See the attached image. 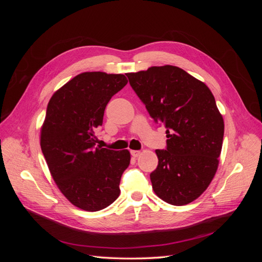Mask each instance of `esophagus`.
Segmentation results:
<instances>
[{"instance_id": "34e87169", "label": "esophagus", "mask_w": 262, "mask_h": 262, "mask_svg": "<svg viewBox=\"0 0 262 262\" xmlns=\"http://www.w3.org/2000/svg\"><path fill=\"white\" fill-rule=\"evenodd\" d=\"M131 155L133 157H139L141 155V150H131Z\"/></svg>"}]
</instances>
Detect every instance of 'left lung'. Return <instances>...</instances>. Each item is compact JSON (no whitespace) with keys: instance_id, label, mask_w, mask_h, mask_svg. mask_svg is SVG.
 Returning a JSON list of instances; mask_svg holds the SVG:
<instances>
[{"instance_id":"left-lung-1","label":"left lung","mask_w":262,"mask_h":262,"mask_svg":"<svg viewBox=\"0 0 262 262\" xmlns=\"http://www.w3.org/2000/svg\"><path fill=\"white\" fill-rule=\"evenodd\" d=\"M149 116L167 129V149H156L154 192L172 205L198 199L219 167L224 120L209 87L173 66L126 73Z\"/></svg>"}]
</instances>
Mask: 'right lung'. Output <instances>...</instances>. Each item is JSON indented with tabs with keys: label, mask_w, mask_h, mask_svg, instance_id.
Masks as SVG:
<instances>
[{
	"label": "right lung",
	"mask_w": 262,
	"mask_h": 262,
	"mask_svg": "<svg viewBox=\"0 0 262 262\" xmlns=\"http://www.w3.org/2000/svg\"><path fill=\"white\" fill-rule=\"evenodd\" d=\"M126 83L123 74L84 72L60 87L47 107L40 129L42 154L62 194L84 211L105 209L120 194L130 152L95 147V132L108 101Z\"/></svg>",
	"instance_id": "add662e5"
}]
</instances>
